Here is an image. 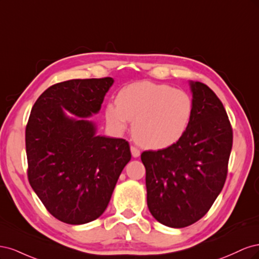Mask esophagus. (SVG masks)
<instances>
[{"label": "esophagus", "mask_w": 259, "mask_h": 259, "mask_svg": "<svg viewBox=\"0 0 259 259\" xmlns=\"http://www.w3.org/2000/svg\"><path fill=\"white\" fill-rule=\"evenodd\" d=\"M131 152L134 158H138V156L140 155V150L135 146H131Z\"/></svg>", "instance_id": "1"}]
</instances>
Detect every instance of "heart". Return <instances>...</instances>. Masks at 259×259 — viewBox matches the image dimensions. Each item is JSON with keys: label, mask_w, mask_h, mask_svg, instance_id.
Masks as SVG:
<instances>
[{"label": "heart", "mask_w": 259, "mask_h": 259, "mask_svg": "<svg viewBox=\"0 0 259 259\" xmlns=\"http://www.w3.org/2000/svg\"><path fill=\"white\" fill-rule=\"evenodd\" d=\"M107 123L124 132L131 120L139 144L149 149H165L182 139L190 126L193 101L189 94L166 84L148 81L124 86L116 103L105 109Z\"/></svg>", "instance_id": "1"}]
</instances>
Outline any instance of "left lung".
<instances>
[{"label":"left lung","instance_id":"1","mask_svg":"<svg viewBox=\"0 0 259 259\" xmlns=\"http://www.w3.org/2000/svg\"><path fill=\"white\" fill-rule=\"evenodd\" d=\"M193 116L185 136L158 151H144L147 204L159 223L184 228L213 205L226 182L232 128L222 101L207 85L189 81Z\"/></svg>","mask_w":259,"mask_h":259}]
</instances>
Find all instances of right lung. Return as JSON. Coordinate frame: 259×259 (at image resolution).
<instances>
[{
    "label": "right lung",
    "instance_id": "right-lung-1",
    "mask_svg": "<svg viewBox=\"0 0 259 259\" xmlns=\"http://www.w3.org/2000/svg\"><path fill=\"white\" fill-rule=\"evenodd\" d=\"M114 80H69L37 98L26 127L28 179L50 213L83 225L107 208L132 154L125 139L97 134L99 112Z\"/></svg>",
    "mask_w": 259,
    "mask_h": 259
}]
</instances>
